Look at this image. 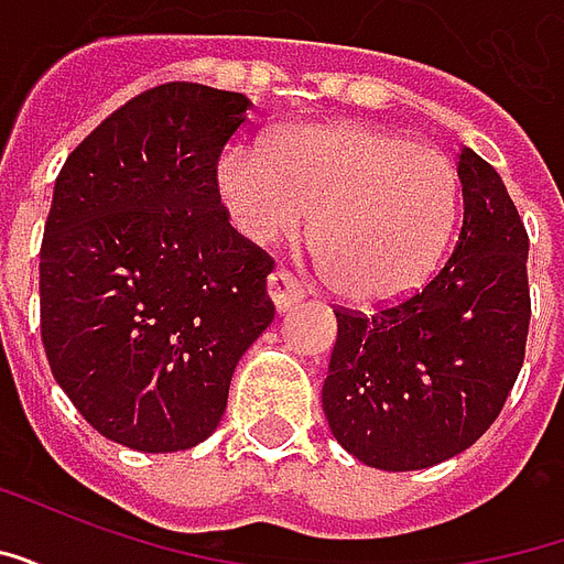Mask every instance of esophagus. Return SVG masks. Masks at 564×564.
<instances>
[{
  "label": "esophagus",
  "mask_w": 564,
  "mask_h": 564,
  "mask_svg": "<svg viewBox=\"0 0 564 564\" xmlns=\"http://www.w3.org/2000/svg\"><path fill=\"white\" fill-rule=\"evenodd\" d=\"M269 295L274 299L278 311H290V307H295L302 302L305 290H302V283L295 281L290 271L281 269L274 271V274H269Z\"/></svg>",
  "instance_id": "esophagus-1"
}]
</instances>
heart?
<instances>
[{
	"instance_id": "1",
	"label": "heart",
	"mask_w": 564,
	"mask_h": 564,
	"mask_svg": "<svg viewBox=\"0 0 564 564\" xmlns=\"http://www.w3.org/2000/svg\"><path fill=\"white\" fill-rule=\"evenodd\" d=\"M238 232L257 245L295 241L314 223L332 286L359 302L411 293L447 253L459 217L453 162L378 127H305L262 144H232L217 165Z\"/></svg>"
}]
</instances>
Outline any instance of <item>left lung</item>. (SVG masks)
Masks as SVG:
<instances>
[{
    "mask_svg": "<svg viewBox=\"0 0 564 564\" xmlns=\"http://www.w3.org/2000/svg\"><path fill=\"white\" fill-rule=\"evenodd\" d=\"M459 241L444 265L375 314L335 307L323 411L347 453L416 471L468 449L517 383L532 319L529 235L498 172L459 153Z\"/></svg>",
    "mask_w": 564,
    "mask_h": 564,
    "instance_id": "left-lung-1",
    "label": "left lung"
}]
</instances>
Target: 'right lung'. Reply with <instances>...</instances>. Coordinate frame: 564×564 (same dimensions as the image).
<instances>
[{
	"label": "right lung",
	"instance_id": "add662e5",
	"mask_svg": "<svg viewBox=\"0 0 564 564\" xmlns=\"http://www.w3.org/2000/svg\"><path fill=\"white\" fill-rule=\"evenodd\" d=\"M250 99L172 80L68 153L44 223L42 344L80 416L172 453L217 429L229 380L269 329L274 259L229 226L217 165Z\"/></svg>",
	"mask_w": 564,
	"mask_h": 564
}]
</instances>
